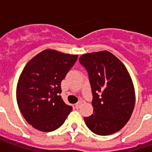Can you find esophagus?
Segmentation results:
<instances>
[{"label": "esophagus", "mask_w": 152, "mask_h": 152, "mask_svg": "<svg viewBox=\"0 0 152 152\" xmlns=\"http://www.w3.org/2000/svg\"><path fill=\"white\" fill-rule=\"evenodd\" d=\"M81 104H82V101H79L77 103H76V105H75V106H76V109H79L80 107Z\"/></svg>", "instance_id": "obj_1"}]
</instances>
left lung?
Listing matches in <instances>:
<instances>
[{
    "label": "left lung",
    "mask_w": 152,
    "mask_h": 152,
    "mask_svg": "<svg viewBox=\"0 0 152 152\" xmlns=\"http://www.w3.org/2000/svg\"><path fill=\"white\" fill-rule=\"evenodd\" d=\"M80 63L88 73L93 113L86 125L99 136L113 134L129 120L135 106L132 79L122 62L108 51L82 55Z\"/></svg>",
    "instance_id": "8db88e82"
}]
</instances>
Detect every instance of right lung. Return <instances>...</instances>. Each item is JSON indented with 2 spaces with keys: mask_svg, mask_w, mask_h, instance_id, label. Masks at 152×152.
<instances>
[{
  "mask_svg": "<svg viewBox=\"0 0 152 152\" xmlns=\"http://www.w3.org/2000/svg\"><path fill=\"white\" fill-rule=\"evenodd\" d=\"M78 55L53 50L39 53L20 74L16 99L30 125L42 132H52L64 124L72 110L60 94L61 83L76 63Z\"/></svg>",
  "mask_w": 152,
  "mask_h": 152,
  "instance_id": "add662e5",
  "label": "right lung"
}]
</instances>
